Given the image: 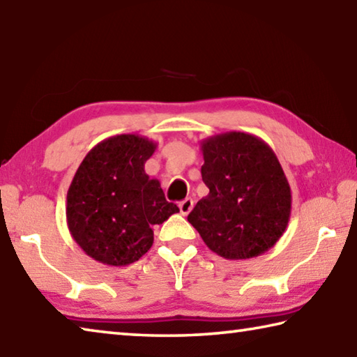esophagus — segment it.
Listing matches in <instances>:
<instances>
[{
    "label": "esophagus",
    "mask_w": 357,
    "mask_h": 357,
    "mask_svg": "<svg viewBox=\"0 0 357 357\" xmlns=\"http://www.w3.org/2000/svg\"><path fill=\"white\" fill-rule=\"evenodd\" d=\"M192 207H195V202H192V199H185V201H182L178 204V208H180V213H182L183 216H186L190 213V211L192 210Z\"/></svg>",
    "instance_id": "1"
}]
</instances>
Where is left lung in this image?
Masks as SVG:
<instances>
[{
    "mask_svg": "<svg viewBox=\"0 0 357 357\" xmlns=\"http://www.w3.org/2000/svg\"><path fill=\"white\" fill-rule=\"evenodd\" d=\"M208 196L188 215L210 251L227 260L257 257L284 235L291 190L276 153L259 136L226 131L201 141Z\"/></svg>",
    "mask_w": 357,
    "mask_h": 357,
    "instance_id": "1",
    "label": "left lung"
}]
</instances>
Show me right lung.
Wrapping results in <instances>:
<instances>
[{"mask_svg":"<svg viewBox=\"0 0 357 357\" xmlns=\"http://www.w3.org/2000/svg\"><path fill=\"white\" fill-rule=\"evenodd\" d=\"M156 142L116 135L81 161L67 191V226L91 259L109 266L135 264L153 245L155 224L177 213L156 178L144 171Z\"/></svg>","mask_w":357,"mask_h":357,"instance_id":"obj_1","label":"right lung"}]
</instances>
